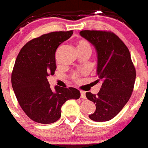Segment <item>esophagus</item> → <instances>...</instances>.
<instances>
[{
  "label": "esophagus",
  "instance_id": "1",
  "mask_svg": "<svg viewBox=\"0 0 148 148\" xmlns=\"http://www.w3.org/2000/svg\"><path fill=\"white\" fill-rule=\"evenodd\" d=\"M81 97L83 99H86V93L84 91H81Z\"/></svg>",
  "mask_w": 148,
  "mask_h": 148
}]
</instances>
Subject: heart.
<instances>
[{"instance_id":"heart-1","label":"heart","mask_w":148,"mask_h":148,"mask_svg":"<svg viewBox=\"0 0 148 148\" xmlns=\"http://www.w3.org/2000/svg\"><path fill=\"white\" fill-rule=\"evenodd\" d=\"M77 49H89L91 51L90 44L86 40H79L77 42ZM72 78L75 81H77L78 79V75L77 73H73L72 75Z\"/></svg>"}]
</instances>
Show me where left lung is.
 I'll return each instance as SVG.
<instances>
[{
  "mask_svg": "<svg viewBox=\"0 0 148 148\" xmlns=\"http://www.w3.org/2000/svg\"><path fill=\"white\" fill-rule=\"evenodd\" d=\"M81 36L95 47L97 53V76L102 86L97 95L86 92L96 110L89 115L92 120H112L123 109L132 95L136 69L127 46L114 33L108 31L84 30Z\"/></svg>",
  "mask_w": 148,
  "mask_h": 148,
  "instance_id": "8db88e82",
  "label": "left lung"
}]
</instances>
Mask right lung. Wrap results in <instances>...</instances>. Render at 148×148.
Segmentation results:
<instances>
[{
    "mask_svg": "<svg viewBox=\"0 0 148 148\" xmlns=\"http://www.w3.org/2000/svg\"><path fill=\"white\" fill-rule=\"evenodd\" d=\"M73 31H60L34 38L22 47L12 73V85L25 114L36 123L50 124L61 116L62 105L81 96L75 88L55 86L53 92L47 76L56 69L57 47L68 40Z\"/></svg>",
    "mask_w": 148,
    "mask_h": 148,
    "instance_id": "add662e5",
    "label": "right lung"
}]
</instances>
